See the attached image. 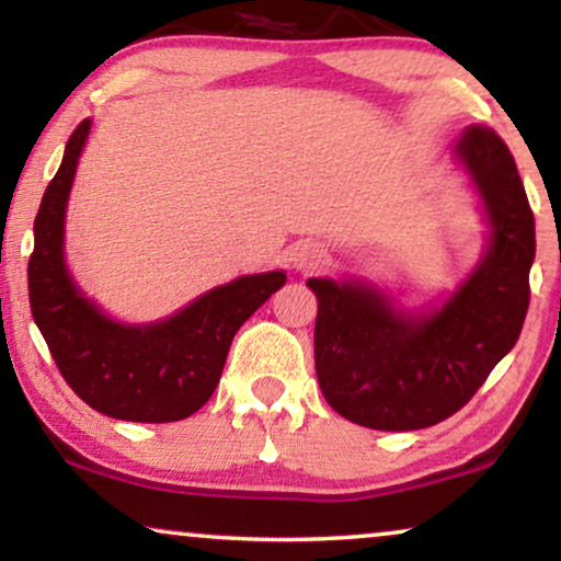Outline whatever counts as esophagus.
I'll use <instances>...</instances> for the list:
<instances>
[{"label":"esophagus","instance_id":"obj_1","mask_svg":"<svg viewBox=\"0 0 561 561\" xmlns=\"http://www.w3.org/2000/svg\"><path fill=\"white\" fill-rule=\"evenodd\" d=\"M293 264L300 272H318L325 264V253L321 245L316 243H302L293 251Z\"/></svg>","mask_w":561,"mask_h":561}]
</instances>
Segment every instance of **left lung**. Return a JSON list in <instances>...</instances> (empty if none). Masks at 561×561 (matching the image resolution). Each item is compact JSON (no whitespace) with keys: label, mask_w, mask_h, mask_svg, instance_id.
Segmentation results:
<instances>
[{"label":"left lung","mask_w":561,"mask_h":561,"mask_svg":"<svg viewBox=\"0 0 561 561\" xmlns=\"http://www.w3.org/2000/svg\"><path fill=\"white\" fill-rule=\"evenodd\" d=\"M456 154L484 198L492 240L448 302L396 310L359 282L308 279L318 297L316 375L333 411L370 430L407 432L448 420L513 350L526 321L536 222L502 137L473 124Z\"/></svg>","instance_id":"8db88e82"}]
</instances>
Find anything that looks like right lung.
<instances>
[{
    "label": "right lung",
    "mask_w": 561,
    "mask_h": 561,
    "mask_svg": "<svg viewBox=\"0 0 561 561\" xmlns=\"http://www.w3.org/2000/svg\"><path fill=\"white\" fill-rule=\"evenodd\" d=\"M88 131L90 118H84L69 137L35 215L27 261L33 321L61 378L88 407L124 422L186 420L215 393L240 325L287 276H240L150 325H124L105 316L75 287L64 264V211Z\"/></svg>",
    "instance_id": "obj_1"
}]
</instances>
